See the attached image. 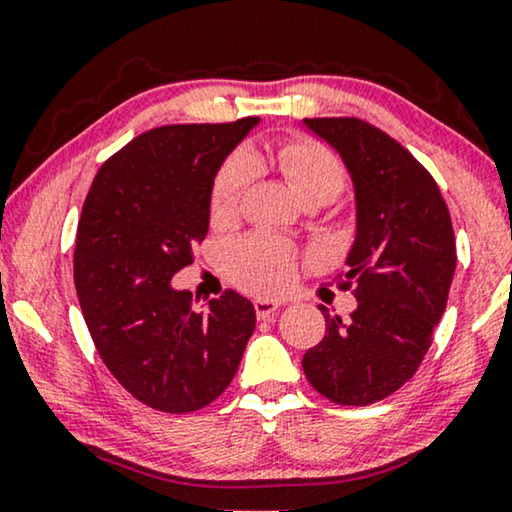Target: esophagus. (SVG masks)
<instances>
[{
	"label": "esophagus",
	"instance_id": "esophagus-1",
	"mask_svg": "<svg viewBox=\"0 0 512 512\" xmlns=\"http://www.w3.org/2000/svg\"><path fill=\"white\" fill-rule=\"evenodd\" d=\"M254 307H256V317L258 319H272V317H277V314H279V303H275V300L258 298Z\"/></svg>",
	"mask_w": 512,
	"mask_h": 512
}]
</instances>
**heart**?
<instances>
[{
    "mask_svg": "<svg viewBox=\"0 0 512 512\" xmlns=\"http://www.w3.org/2000/svg\"><path fill=\"white\" fill-rule=\"evenodd\" d=\"M265 158L284 174L293 193L305 202H328L347 184V167L338 153L312 137H296L265 149ZM251 174L244 153L223 160L209 191V216L214 223H230L240 209V198ZM298 249L282 237L251 233L228 247V270L244 289L277 293L296 275Z\"/></svg>",
    "mask_w": 512,
    "mask_h": 512,
    "instance_id": "heart-1",
    "label": "heart"
}]
</instances>
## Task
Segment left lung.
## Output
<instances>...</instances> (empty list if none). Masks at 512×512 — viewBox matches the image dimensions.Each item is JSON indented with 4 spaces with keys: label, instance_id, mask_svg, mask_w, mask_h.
Masks as SVG:
<instances>
[{
    "label": "left lung",
    "instance_id": "left-lung-1",
    "mask_svg": "<svg viewBox=\"0 0 512 512\" xmlns=\"http://www.w3.org/2000/svg\"><path fill=\"white\" fill-rule=\"evenodd\" d=\"M345 160L356 191V240L338 289L354 291L349 321L331 317L303 356L328 401L370 405L417 373L443 317L457 268L452 219L429 170L361 118H305Z\"/></svg>",
    "mask_w": 512,
    "mask_h": 512
}]
</instances>
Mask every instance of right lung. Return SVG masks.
<instances>
[{
    "label": "right lung",
    "instance_id": "1",
    "mask_svg": "<svg viewBox=\"0 0 512 512\" xmlns=\"http://www.w3.org/2000/svg\"><path fill=\"white\" fill-rule=\"evenodd\" d=\"M258 123L163 125L139 135L97 170L83 202L74 284L104 366L153 410H200L237 373L256 310L226 291L193 310L172 277L207 235L209 191L237 142Z\"/></svg>",
    "mask_w": 512,
    "mask_h": 512
}]
</instances>
